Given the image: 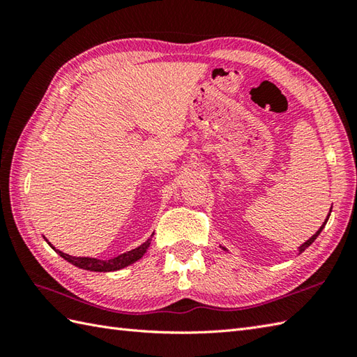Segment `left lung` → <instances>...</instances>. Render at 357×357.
Returning <instances> with one entry per match:
<instances>
[{
    "label": "left lung",
    "mask_w": 357,
    "mask_h": 357,
    "mask_svg": "<svg viewBox=\"0 0 357 357\" xmlns=\"http://www.w3.org/2000/svg\"><path fill=\"white\" fill-rule=\"evenodd\" d=\"M330 213H331V210H330ZM327 219H328V218H327ZM325 222H327V221H325ZM325 222L322 224V227H321V229H319V230H317V231H316V233L313 234V236H312V238H310V239H308L307 242H304V244H302V245L299 247V253H302V252H304V250H305V248H308L310 245H312V244H313V242H314V239H316L317 236H319V233L322 231V229H324V225H325ZM224 250H225V248H224Z\"/></svg>",
    "instance_id": "1"
}]
</instances>
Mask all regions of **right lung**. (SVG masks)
Instances as JSON below:
<instances>
[{"label": "right lung", "instance_id": "1", "mask_svg": "<svg viewBox=\"0 0 357 357\" xmlns=\"http://www.w3.org/2000/svg\"><path fill=\"white\" fill-rule=\"evenodd\" d=\"M153 236V234H151ZM150 247V239L144 242L142 245H139L138 248H133L130 252L119 255L113 259L109 261H101V259H95V257H75L70 255H66L59 250H55L56 253H59V256H63L66 261H69L70 264L77 265V267L82 268V270H90V271H115L119 268H124L127 265H130L133 262H136L138 259L144 256V253L147 252V248ZM55 248V247H53Z\"/></svg>", "mask_w": 357, "mask_h": 357}]
</instances>
